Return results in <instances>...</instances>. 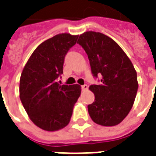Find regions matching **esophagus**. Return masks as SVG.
I'll return each instance as SVG.
<instances>
[{"label":"esophagus","mask_w":156,"mask_h":156,"mask_svg":"<svg viewBox=\"0 0 156 156\" xmlns=\"http://www.w3.org/2000/svg\"><path fill=\"white\" fill-rule=\"evenodd\" d=\"M88 88H89V87H88V85H87V84H84V85H82L81 86V89L83 90V91H84V90H87V89H88Z\"/></svg>","instance_id":"34e87169"}]
</instances>
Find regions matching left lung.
<instances>
[{
	"label": "left lung",
	"instance_id": "1",
	"mask_svg": "<svg viewBox=\"0 0 156 156\" xmlns=\"http://www.w3.org/2000/svg\"><path fill=\"white\" fill-rule=\"evenodd\" d=\"M78 44L88 55L93 76L101 77L92 84L94 102L88 105L89 114L96 124L114 126L127 116L137 94V72L130 59L116 42L106 35L86 32Z\"/></svg>",
	"mask_w": 156,
	"mask_h": 156
}]
</instances>
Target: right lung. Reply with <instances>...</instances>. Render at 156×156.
I'll return each instance as SVG.
<instances>
[{
	"label": "right lung",
	"instance_id": "right-lung-1",
	"mask_svg": "<svg viewBox=\"0 0 156 156\" xmlns=\"http://www.w3.org/2000/svg\"><path fill=\"white\" fill-rule=\"evenodd\" d=\"M77 39L67 33L48 39L35 49L23 70L20 99L30 119L42 129L56 131L67 126L80 95L78 84L57 82L63 73L65 56Z\"/></svg>",
	"mask_w": 156,
	"mask_h": 156
}]
</instances>
